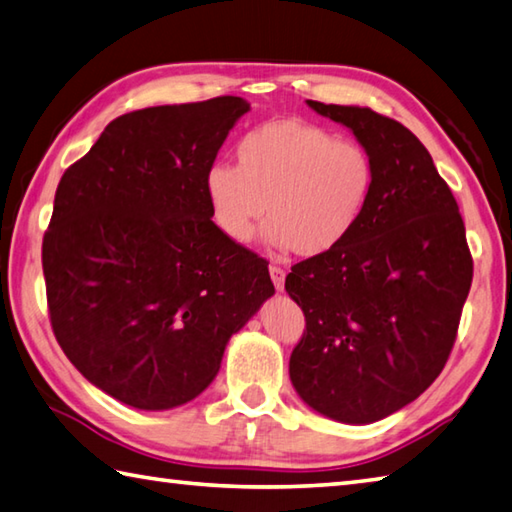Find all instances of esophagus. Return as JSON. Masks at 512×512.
I'll list each match as a JSON object with an SVG mask.
<instances>
[{"mask_svg":"<svg viewBox=\"0 0 512 512\" xmlns=\"http://www.w3.org/2000/svg\"><path fill=\"white\" fill-rule=\"evenodd\" d=\"M269 276H272V283L278 289V292H283L285 287V269L278 267V265H269Z\"/></svg>","mask_w":512,"mask_h":512,"instance_id":"1","label":"esophagus"}]
</instances>
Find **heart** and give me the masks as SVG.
<instances>
[{"label":"heart","mask_w":512,"mask_h":512,"mask_svg":"<svg viewBox=\"0 0 512 512\" xmlns=\"http://www.w3.org/2000/svg\"><path fill=\"white\" fill-rule=\"evenodd\" d=\"M238 167L214 162L205 194L218 229L245 245L267 211L265 240L314 258L339 249L368 209L376 167L361 142L303 118H276L240 138Z\"/></svg>","instance_id":"heart-1"}]
</instances>
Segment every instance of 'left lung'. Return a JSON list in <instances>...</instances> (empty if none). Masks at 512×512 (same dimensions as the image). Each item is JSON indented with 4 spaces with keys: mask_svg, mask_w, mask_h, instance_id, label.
Instances as JSON below:
<instances>
[{
    "mask_svg": "<svg viewBox=\"0 0 512 512\" xmlns=\"http://www.w3.org/2000/svg\"><path fill=\"white\" fill-rule=\"evenodd\" d=\"M307 106L372 153L376 185L352 236L285 278L305 314L289 379L318 414L363 426L408 406L443 370L472 258L457 200L410 129L368 106Z\"/></svg>",
    "mask_w": 512,
    "mask_h": 512,
    "instance_id": "left-lung-1",
    "label": "left lung"
}]
</instances>
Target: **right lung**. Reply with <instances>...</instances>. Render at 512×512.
<instances>
[{
	"mask_svg": "<svg viewBox=\"0 0 512 512\" xmlns=\"http://www.w3.org/2000/svg\"><path fill=\"white\" fill-rule=\"evenodd\" d=\"M249 111L236 95L124 113L64 171L42 243L55 339L138 410L194 401L274 294L267 260L211 220L205 173Z\"/></svg>",
	"mask_w": 512,
	"mask_h": 512,
	"instance_id": "add662e5",
	"label": "right lung"
}]
</instances>
